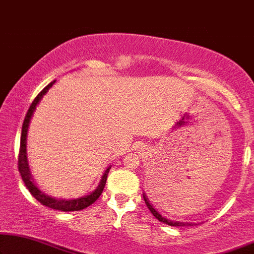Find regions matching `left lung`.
Instances as JSON below:
<instances>
[{"label":"left lung","instance_id":"8db88e82","mask_svg":"<svg viewBox=\"0 0 254 254\" xmlns=\"http://www.w3.org/2000/svg\"><path fill=\"white\" fill-rule=\"evenodd\" d=\"M142 197H144L146 206L148 207V209L151 210V213L156 217V219L160 221V222H163V223H166V224H168V226H171V227H185V226H193V224H197V223H192V222H181V221H174V220L167 219V217H164L163 215H161V213H159L158 210H156L154 207H153L151 201H149L148 198L146 197L145 193L142 194Z\"/></svg>","mask_w":254,"mask_h":254}]
</instances>
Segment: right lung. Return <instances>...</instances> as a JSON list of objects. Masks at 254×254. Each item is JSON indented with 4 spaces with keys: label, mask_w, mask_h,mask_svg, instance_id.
Instances as JSON below:
<instances>
[{
    "label": "right lung",
    "mask_w": 254,
    "mask_h": 254,
    "mask_svg": "<svg viewBox=\"0 0 254 254\" xmlns=\"http://www.w3.org/2000/svg\"><path fill=\"white\" fill-rule=\"evenodd\" d=\"M55 81H52L51 84H48L44 90H42L39 94L37 95V98L34 99V101L32 102V105L30 106V108L27 110L26 116H25L24 123H23V127H21V137H20V148H19V158H18V169L21 176V180L24 181L25 187L28 189V191L31 192V194L38 200L39 202L42 203V205L51 207L53 209H57V210H62V212H73V210H81L86 207L91 206L93 202L95 201L96 199L100 197V194L102 193L103 188L106 185V181L107 177H108V173L110 170L112 166H109L107 168L105 173H103L101 181L98 185V188L95 189L94 191H92L90 194L84 195V197H79L76 199H61V198H54L51 197V195L46 194L45 192H42L40 189L38 188V185L34 183V180L32 178V174L30 171V166H28V161H27V153H26V142H27V131H28V127H30V122L32 116H33V113L37 106L39 105V102L41 101V99L44 98V95L48 92L49 88H51L53 85L55 84Z\"/></svg>",
    "instance_id": "1"
}]
</instances>
